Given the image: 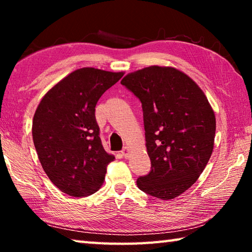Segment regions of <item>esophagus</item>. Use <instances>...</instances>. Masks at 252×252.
Returning <instances> with one entry per match:
<instances>
[{
    "label": "esophagus",
    "instance_id": "34e87169",
    "mask_svg": "<svg viewBox=\"0 0 252 252\" xmlns=\"http://www.w3.org/2000/svg\"><path fill=\"white\" fill-rule=\"evenodd\" d=\"M121 153H122V156H123V157H125V158H126H126H129V156H130V149H129V148H127V147H125V148H123V149H122V151H121Z\"/></svg>",
    "mask_w": 252,
    "mask_h": 252
}]
</instances>
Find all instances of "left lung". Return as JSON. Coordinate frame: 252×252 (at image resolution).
Segmentation results:
<instances>
[{
  "instance_id": "obj_1",
  "label": "left lung",
  "mask_w": 252,
  "mask_h": 252,
  "mask_svg": "<svg viewBox=\"0 0 252 252\" xmlns=\"http://www.w3.org/2000/svg\"><path fill=\"white\" fill-rule=\"evenodd\" d=\"M121 84L141 101L149 174L136 185L162 200L178 197L197 181L212 155L216 117L194 81L170 66L129 73Z\"/></svg>"
}]
</instances>
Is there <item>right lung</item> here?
<instances>
[{
	"mask_svg": "<svg viewBox=\"0 0 252 252\" xmlns=\"http://www.w3.org/2000/svg\"><path fill=\"white\" fill-rule=\"evenodd\" d=\"M122 76L94 67L75 70L46 93L34 114L33 142L42 168L71 197L96 192L114 160L102 146L95 105Z\"/></svg>",
	"mask_w": 252,
	"mask_h": 252,
	"instance_id": "right-lung-1",
	"label": "right lung"
}]
</instances>
